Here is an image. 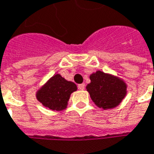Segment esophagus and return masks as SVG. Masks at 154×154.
Here are the masks:
<instances>
[{
  "instance_id": "34e87169",
  "label": "esophagus",
  "mask_w": 154,
  "mask_h": 154,
  "mask_svg": "<svg viewBox=\"0 0 154 154\" xmlns=\"http://www.w3.org/2000/svg\"><path fill=\"white\" fill-rule=\"evenodd\" d=\"M84 88H85V84H84V83L78 85V89H80V90H83Z\"/></svg>"
}]
</instances>
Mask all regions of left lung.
<instances>
[{
	"instance_id": "1",
	"label": "left lung",
	"mask_w": 154,
	"mask_h": 154,
	"mask_svg": "<svg viewBox=\"0 0 154 154\" xmlns=\"http://www.w3.org/2000/svg\"><path fill=\"white\" fill-rule=\"evenodd\" d=\"M89 77L91 82L86 89L96 106L103 110L118 107L127 95L128 85L120 77L99 70Z\"/></svg>"
}]
</instances>
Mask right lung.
I'll return each mask as SVG.
<instances>
[{"label":"right lung","instance_id":"right-lung-1","mask_svg":"<svg viewBox=\"0 0 154 154\" xmlns=\"http://www.w3.org/2000/svg\"><path fill=\"white\" fill-rule=\"evenodd\" d=\"M77 90V85L66 80L59 73L55 74L36 91L37 101L52 111L65 110L70 96Z\"/></svg>","mask_w":154,"mask_h":154}]
</instances>
